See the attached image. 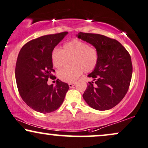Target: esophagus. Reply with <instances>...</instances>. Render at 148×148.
I'll return each instance as SVG.
<instances>
[{
    "label": "esophagus",
    "instance_id": "obj_1",
    "mask_svg": "<svg viewBox=\"0 0 148 148\" xmlns=\"http://www.w3.org/2000/svg\"><path fill=\"white\" fill-rule=\"evenodd\" d=\"M75 84H76V83H69V87L70 88H72L74 86V85H75Z\"/></svg>",
    "mask_w": 148,
    "mask_h": 148
}]
</instances>
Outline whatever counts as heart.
<instances>
[{"instance_id": "b5f03b06", "label": "heart", "mask_w": 148, "mask_h": 148, "mask_svg": "<svg viewBox=\"0 0 148 148\" xmlns=\"http://www.w3.org/2000/svg\"><path fill=\"white\" fill-rule=\"evenodd\" d=\"M69 59L72 65L60 69L58 76L61 81L72 83L81 75L83 71L90 72L95 68L99 54L96 48L80 40L67 42L62 50L56 48L51 53V62L56 68L61 67Z\"/></svg>"}]
</instances>
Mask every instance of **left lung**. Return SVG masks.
<instances>
[{
  "mask_svg": "<svg viewBox=\"0 0 148 148\" xmlns=\"http://www.w3.org/2000/svg\"><path fill=\"white\" fill-rule=\"evenodd\" d=\"M78 38L97 49L98 63L88 74L90 82L83 97L89 106L97 110H108L121 101L127 93L132 74L131 57L125 48L115 39L106 36L80 32Z\"/></svg>",
  "mask_w": 148,
  "mask_h": 148,
  "instance_id": "8db88e82",
  "label": "left lung"
}]
</instances>
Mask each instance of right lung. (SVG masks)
I'll return each mask as SVG.
<instances>
[{
  "instance_id": "obj_1",
  "label": "right lung",
  "mask_w": 148,
  "mask_h": 148,
  "mask_svg": "<svg viewBox=\"0 0 148 148\" xmlns=\"http://www.w3.org/2000/svg\"><path fill=\"white\" fill-rule=\"evenodd\" d=\"M67 34L46 35L30 40L21 48L18 56L15 77L19 94L29 108L38 112L56 110L69 90L68 84L58 79L55 86L47 84L54 72L51 53Z\"/></svg>"
}]
</instances>
